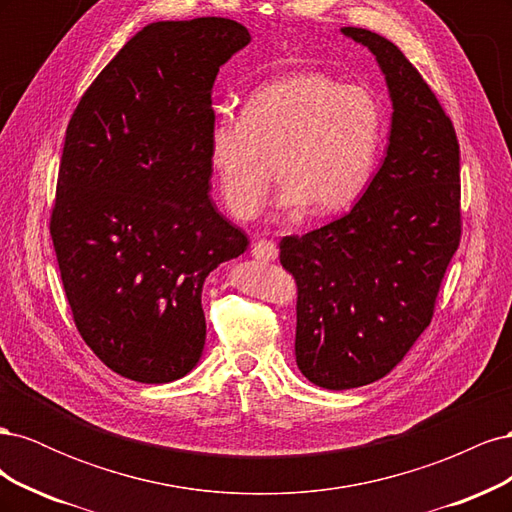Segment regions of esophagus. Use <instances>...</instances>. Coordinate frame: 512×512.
<instances>
[{"label": "esophagus", "instance_id": "esophagus-1", "mask_svg": "<svg viewBox=\"0 0 512 512\" xmlns=\"http://www.w3.org/2000/svg\"><path fill=\"white\" fill-rule=\"evenodd\" d=\"M252 256L258 260H265L271 262L277 258V243L275 241H267V239H260L252 245Z\"/></svg>", "mask_w": 512, "mask_h": 512}]
</instances>
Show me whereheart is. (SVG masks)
<instances>
[{
  "mask_svg": "<svg viewBox=\"0 0 512 512\" xmlns=\"http://www.w3.org/2000/svg\"><path fill=\"white\" fill-rule=\"evenodd\" d=\"M382 143V108L361 85H339L320 72H294L254 89L241 117L209 132V164L220 196L237 218L265 205L271 168L284 179L282 211L309 207L329 215L367 188Z\"/></svg>",
  "mask_w": 512,
  "mask_h": 512,
  "instance_id": "1",
  "label": "heart"
}]
</instances>
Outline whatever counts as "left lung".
<instances>
[{"label": "left lung", "instance_id": "1", "mask_svg": "<svg viewBox=\"0 0 512 512\" xmlns=\"http://www.w3.org/2000/svg\"><path fill=\"white\" fill-rule=\"evenodd\" d=\"M376 57L393 102L389 145L356 205L303 237L280 262L297 282L294 354L329 391L384 378L429 327L461 239L459 143L436 94L397 46L342 27Z\"/></svg>", "mask_w": 512, "mask_h": 512}]
</instances>
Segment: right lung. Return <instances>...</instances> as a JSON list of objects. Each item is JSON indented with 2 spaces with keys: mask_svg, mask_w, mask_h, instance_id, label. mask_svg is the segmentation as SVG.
<instances>
[{
  "mask_svg": "<svg viewBox=\"0 0 512 512\" xmlns=\"http://www.w3.org/2000/svg\"><path fill=\"white\" fill-rule=\"evenodd\" d=\"M250 40L222 17L149 23L68 123L51 215L61 282L85 344L128 380L196 367L203 284L247 247L209 198V132L215 76Z\"/></svg>",
  "mask_w": 512,
  "mask_h": 512,
  "instance_id": "1",
  "label": "right lung"
}]
</instances>
